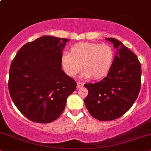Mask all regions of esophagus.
I'll return each mask as SVG.
<instances>
[{"label":"esophagus","mask_w":151,"mask_h":151,"mask_svg":"<svg viewBox=\"0 0 151 151\" xmlns=\"http://www.w3.org/2000/svg\"><path fill=\"white\" fill-rule=\"evenodd\" d=\"M83 86V83H82L81 82H77V88H81Z\"/></svg>","instance_id":"obj_1"}]
</instances>
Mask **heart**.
Returning a JSON list of instances; mask_svg holds the SVG:
<instances>
[{"label": "heart", "mask_w": 151, "mask_h": 151, "mask_svg": "<svg viewBox=\"0 0 151 151\" xmlns=\"http://www.w3.org/2000/svg\"><path fill=\"white\" fill-rule=\"evenodd\" d=\"M114 52L108 45L96 42H79L72 46L70 53H64L61 65L65 74L74 77L82 65L83 77L100 79L109 72L114 62Z\"/></svg>", "instance_id": "obj_1"}]
</instances>
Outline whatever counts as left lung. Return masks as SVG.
Wrapping results in <instances>:
<instances>
[{
  "label": "left lung",
  "mask_w": 151,
  "mask_h": 151,
  "mask_svg": "<svg viewBox=\"0 0 151 151\" xmlns=\"http://www.w3.org/2000/svg\"><path fill=\"white\" fill-rule=\"evenodd\" d=\"M116 49L107 76L95 83H85L84 99L90 114L99 121L115 120L132 107L140 91L142 68L132 51L115 38H106Z\"/></svg>",
  "instance_id": "8db88e82"
}]
</instances>
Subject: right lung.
I'll use <instances>...</instances> for the list:
<instances>
[{"instance_id":"1","label":"right lung","mask_w":151,"mask_h":151,"mask_svg":"<svg viewBox=\"0 0 151 151\" xmlns=\"http://www.w3.org/2000/svg\"><path fill=\"white\" fill-rule=\"evenodd\" d=\"M69 39L43 36L26 43L12 60L8 88L19 111L35 123H48L61 115L77 83L61 68Z\"/></svg>"}]
</instances>
